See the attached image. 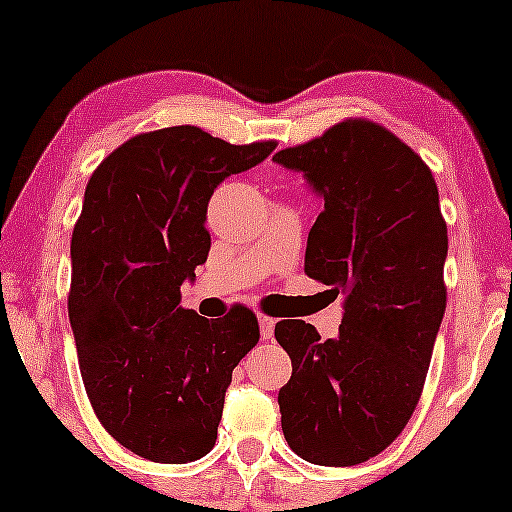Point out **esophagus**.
<instances>
[{
    "label": "esophagus",
    "instance_id": "34e87169",
    "mask_svg": "<svg viewBox=\"0 0 512 512\" xmlns=\"http://www.w3.org/2000/svg\"><path fill=\"white\" fill-rule=\"evenodd\" d=\"M274 325H276L274 317L260 315V334H262V339H272L274 337Z\"/></svg>",
    "mask_w": 512,
    "mask_h": 512
}]
</instances>
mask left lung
Wrapping results in <instances>:
<instances>
[{
	"label": "left lung",
	"instance_id": "8db88e82",
	"mask_svg": "<svg viewBox=\"0 0 512 512\" xmlns=\"http://www.w3.org/2000/svg\"><path fill=\"white\" fill-rule=\"evenodd\" d=\"M274 161L325 199L305 274L344 296L337 339L276 322L293 366L281 431L303 460L351 467L383 452L419 404L448 298V226L431 168L378 122L349 117Z\"/></svg>",
	"mask_w": 512,
	"mask_h": 512
}]
</instances>
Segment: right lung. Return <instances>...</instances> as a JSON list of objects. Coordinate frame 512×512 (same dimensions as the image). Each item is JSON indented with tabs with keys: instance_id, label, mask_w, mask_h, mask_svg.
I'll use <instances>...</instances> for the list:
<instances>
[{
	"instance_id": "1",
	"label": "right lung",
	"mask_w": 512,
	"mask_h": 512,
	"mask_svg": "<svg viewBox=\"0 0 512 512\" xmlns=\"http://www.w3.org/2000/svg\"><path fill=\"white\" fill-rule=\"evenodd\" d=\"M274 149L166 127L127 139L88 180L69 322L98 421L144 460L185 464L214 448L233 368L260 342L250 308L207 320L182 308L180 286L207 262L216 185Z\"/></svg>"
}]
</instances>
